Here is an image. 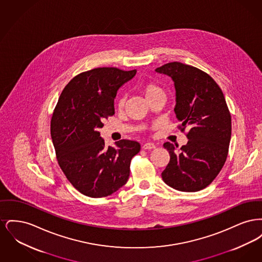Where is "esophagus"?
Here are the masks:
<instances>
[{
  "label": "esophagus",
  "mask_w": 262,
  "mask_h": 262,
  "mask_svg": "<svg viewBox=\"0 0 262 262\" xmlns=\"http://www.w3.org/2000/svg\"><path fill=\"white\" fill-rule=\"evenodd\" d=\"M155 147H156L155 144H154V143H151V142H147V143H145V144L142 145V148L145 150L154 149Z\"/></svg>",
  "instance_id": "1"
}]
</instances>
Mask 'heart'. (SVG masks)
Segmentation results:
<instances>
[{"label": "heart", "instance_id": "b5f03b06", "mask_svg": "<svg viewBox=\"0 0 262 262\" xmlns=\"http://www.w3.org/2000/svg\"><path fill=\"white\" fill-rule=\"evenodd\" d=\"M140 91L143 93V95L145 96V98L150 101L159 95H165L164 94V90L161 86H159V84H157L156 82L153 81H148V82H142L139 85ZM125 98L123 95H119L116 98V105L118 107V109H123L125 107Z\"/></svg>", "mask_w": 262, "mask_h": 262}]
</instances>
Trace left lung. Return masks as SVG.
<instances>
[{
	"label": "left lung",
	"instance_id": "8db88e82",
	"mask_svg": "<svg viewBox=\"0 0 262 262\" xmlns=\"http://www.w3.org/2000/svg\"><path fill=\"white\" fill-rule=\"evenodd\" d=\"M172 77L176 88L174 111L178 126L188 140L181 149L165 142L170 161L163 181L181 191H199L209 186L224 166L231 140L232 119L224 94L210 75L200 69L168 62L155 70Z\"/></svg>",
	"mask_w": 262,
	"mask_h": 262
}]
</instances>
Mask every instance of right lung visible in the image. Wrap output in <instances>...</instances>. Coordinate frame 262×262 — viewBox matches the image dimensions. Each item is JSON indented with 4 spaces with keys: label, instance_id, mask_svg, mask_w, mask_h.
Segmentation results:
<instances>
[{
    "label": "right lung",
    "instance_id": "right-lung-1",
    "mask_svg": "<svg viewBox=\"0 0 262 262\" xmlns=\"http://www.w3.org/2000/svg\"><path fill=\"white\" fill-rule=\"evenodd\" d=\"M137 70L97 68L66 85L51 119V137L59 166L69 182L90 198L111 195L127 182L130 161L140 150L137 141L122 139L116 148L100 137L103 121L115 114L118 89Z\"/></svg>",
    "mask_w": 262,
    "mask_h": 262
}]
</instances>
